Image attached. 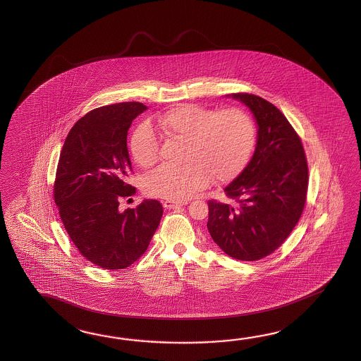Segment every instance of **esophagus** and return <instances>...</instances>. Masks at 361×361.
Here are the masks:
<instances>
[{"label":"esophagus","mask_w":361,"mask_h":361,"mask_svg":"<svg viewBox=\"0 0 361 361\" xmlns=\"http://www.w3.org/2000/svg\"><path fill=\"white\" fill-rule=\"evenodd\" d=\"M187 202L185 201H174V200H164L162 207L165 209H174V207H183Z\"/></svg>","instance_id":"esophagus-1"}]
</instances>
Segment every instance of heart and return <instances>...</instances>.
<instances>
[{
  "label": "heart",
  "instance_id": "obj_1",
  "mask_svg": "<svg viewBox=\"0 0 361 361\" xmlns=\"http://www.w3.org/2000/svg\"><path fill=\"white\" fill-rule=\"evenodd\" d=\"M157 123L168 138L185 142L182 166H161L145 179V191L156 197L185 200L205 188L213 177L224 183L238 177L253 152L255 130L238 109L215 112L196 104H180L162 114ZM131 156L140 168L159 159V138L148 123L130 139Z\"/></svg>",
  "mask_w": 361,
  "mask_h": 361
}]
</instances>
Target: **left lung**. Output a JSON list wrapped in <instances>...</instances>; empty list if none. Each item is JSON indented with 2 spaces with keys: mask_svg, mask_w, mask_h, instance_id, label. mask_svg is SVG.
Masks as SVG:
<instances>
[{
  "mask_svg": "<svg viewBox=\"0 0 361 361\" xmlns=\"http://www.w3.org/2000/svg\"><path fill=\"white\" fill-rule=\"evenodd\" d=\"M252 112L257 143L245 169L226 188L233 205L209 201L207 230L238 261H258L276 250L300 221L308 168L300 137L272 103L253 94H228Z\"/></svg>",
  "mask_w": 361,
  "mask_h": 361,
  "instance_id": "8db88e82",
  "label": "left lung"
}]
</instances>
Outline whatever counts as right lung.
<instances>
[{
	"instance_id": "right-lung-1",
	"label": "right lung",
	"mask_w": 361,
	"mask_h": 361,
	"mask_svg": "<svg viewBox=\"0 0 361 361\" xmlns=\"http://www.w3.org/2000/svg\"><path fill=\"white\" fill-rule=\"evenodd\" d=\"M148 108L139 102L97 108L80 118L66 138L54 184L55 204L78 252L104 269L129 267L145 253L162 216L157 200L120 210L135 190L128 130Z\"/></svg>"
}]
</instances>
